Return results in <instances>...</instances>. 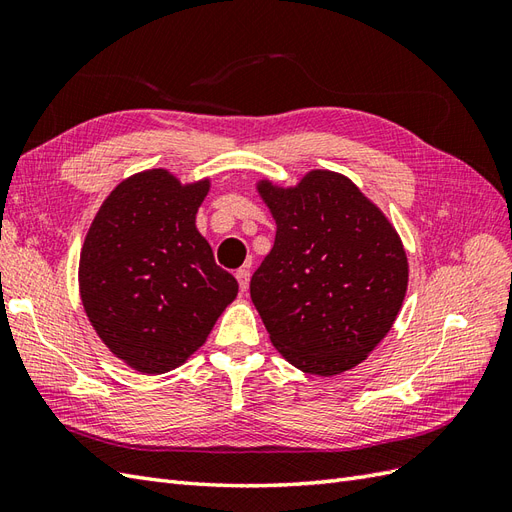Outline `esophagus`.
Returning a JSON list of instances; mask_svg holds the SVG:
<instances>
[{
	"instance_id": "obj_1",
	"label": "esophagus",
	"mask_w": 512,
	"mask_h": 512,
	"mask_svg": "<svg viewBox=\"0 0 512 512\" xmlns=\"http://www.w3.org/2000/svg\"><path fill=\"white\" fill-rule=\"evenodd\" d=\"M237 282H239L241 292H245L247 288H250V271H247V269H239V271H237Z\"/></svg>"
}]
</instances>
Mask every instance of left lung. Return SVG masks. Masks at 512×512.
<instances>
[{"instance_id":"8db88e82","label":"left lung","mask_w":512,"mask_h":512,"mask_svg":"<svg viewBox=\"0 0 512 512\" xmlns=\"http://www.w3.org/2000/svg\"><path fill=\"white\" fill-rule=\"evenodd\" d=\"M256 192L277 226L250 282L271 344L305 374H344L404 305L410 269L399 232L335 170L314 168L294 185L258 179Z\"/></svg>"}]
</instances>
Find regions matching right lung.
<instances>
[{"label":"right lung","instance_id":"1","mask_svg":"<svg viewBox=\"0 0 512 512\" xmlns=\"http://www.w3.org/2000/svg\"><path fill=\"white\" fill-rule=\"evenodd\" d=\"M211 179L183 183L166 168L134 173L104 198L79 260L91 327L121 363L145 376L183 365L237 299L215 265L196 213Z\"/></svg>","mask_w":512,"mask_h":512}]
</instances>
